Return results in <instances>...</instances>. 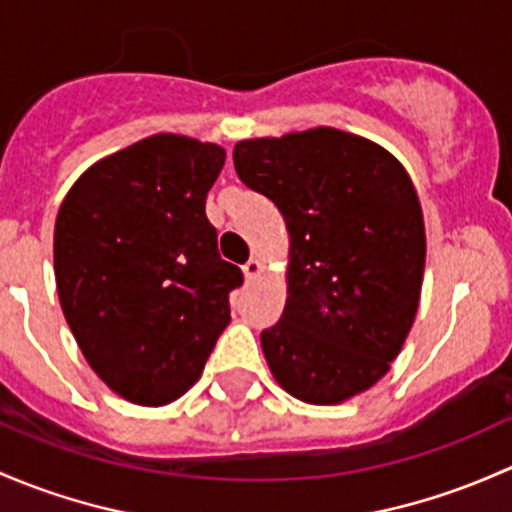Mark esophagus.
Instances as JSON below:
<instances>
[{
	"label": "esophagus",
	"instance_id": "esophagus-1",
	"mask_svg": "<svg viewBox=\"0 0 512 512\" xmlns=\"http://www.w3.org/2000/svg\"><path fill=\"white\" fill-rule=\"evenodd\" d=\"M241 271H244V278H246V281H254V278L258 276V273L263 271V266H261V261H256V258H251V261L246 263V266L241 268Z\"/></svg>",
	"mask_w": 512,
	"mask_h": 512
}]
</instances>
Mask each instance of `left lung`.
<instances>
[{
    "label": "left lung",
    "mask_w": 512,
    "mask_h": 512,
    "mask_svg": "<svg viewBox=\"0 0 512 512\" xmlns=\"http://www.w3.org/2000/svg\"><path fill=\"white\" fill-rule=\"evenodd\" d=\"M234 167L291 239L286 308L261 333L273 379L320 407L367 392L419 308L426 231L412 177L377 142L325 125L236 142Z\"/></svg>",
    "instance_id": "obj_1"
}]
</instances>
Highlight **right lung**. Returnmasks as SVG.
<instances>
[{
    "label": "right lung",
    "instance_id": "add662e5",
    "mask_svg": "<svg viewBox=\"0 0 512 512\" xmlns=\"http://www.w3.org/2000/svg\"><path fill=\"white\" fill-rule=\"evenodd\" d=\"M226 150L175 133L88 167L54 229L61 310L91 370L128 402L162 407L199 379L244 283L204 214Z\"/></svg>",
    "mask_w": 512,
    "mask_h": 512
}]
</instances>
